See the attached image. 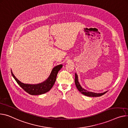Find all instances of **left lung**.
I'll return each mask as SVG.
<instances>
[{"mask_svg":"<svg viewBox=\"0 0 128 128\" xmlns=\"http://www.w3.org/2000/svg\"><path fill=\"white\" fill-rule=\"evenodd\" d=\"M75 84H76V86L77 88V89H78V90L82 94H83L87 96H90V97H98V96H100L102 95H104V94H105L108 91H106L104 92L103 93H100V94H97V93H94V92H89L87 90L83 89L81 86L80 85L78 80V75L75 74Z\"/></svg>","mask_w":128,"mask_h":128,"instance_id":"1","label":"left lung"}]
</instances>
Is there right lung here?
<instances>
[{
	"instance_id": "1",
	"label": "right lung",
	"mask_w": 128,
	"mask_h": 128,
	"mask_svg": "<svg viewBox=\"0 0 128 128\" xmlns=\"http://www.w3.org/2000/svg\"><path fill=\"white\" fill-rule=\"evenodd\" d=\"M62 66L61 64L56 66L52 69L50 76L47 80L41 83L34 85L22 83L15 76L12 72L11 73L18 85L28 94L31 95H40L45 94L51 89L56 82L57 74Z\"/></svg>"
}]
</instances>
